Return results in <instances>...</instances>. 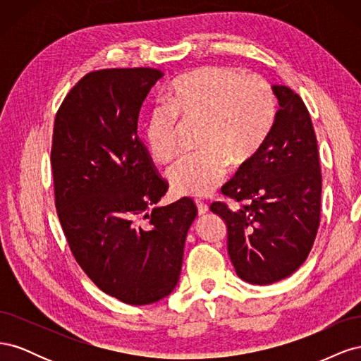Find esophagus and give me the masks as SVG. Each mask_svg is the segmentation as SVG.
<instances>
[{"instance_id":"1","label":"esophagus","mask_w":361,"mask_h":361,"mask_svg":"<svg viewBox=\"0 0 361 361\" xmlns=\"http://www.w3.org/2000/svg\"><path fill=\"white\" fill-rule=\"evenodd\" d=\"M195 206H197V214L199 215H204L207 211H209V207H207V204L203 203V202H195Z\"/></svg>"}]
</instances>
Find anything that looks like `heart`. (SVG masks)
<instances>
[{
	"mask_svg": "<svg viewBox=\"0 0 361 361\" xmlns=\"http://www.w3.org/2000/svg\"><path fill=\"white\" fill-rule=\"evenodd\" d=\"M178 118L202 123L203 152L180 158L169 169L171 191L182 197H206L226 176L227 161L244 166L267 141L276 118V97L256 75L231 68L204 66L174 80L166 106L147 116L145 140L150 157L167 162L176 150Z\"/></svg>",
	"mask_w": 361,
	"mask_h": 361,
	"instance_id": "b5f03b06",
	"label": "heart"
}]
</instances>
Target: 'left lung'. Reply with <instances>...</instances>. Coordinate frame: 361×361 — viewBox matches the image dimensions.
Returning a JSON list of instances; mask_svg holds the SVG:
<instances>
[{
    "mask_svg": "<svg viewBox=\"0 0 361 361\" xmlns=\"http://www.w3.org/2000/svg\"><path fill=\"white\" fill-rule=\"evenodd\" d=\"M271 89L280 106L271 133L221 188L241 207L211 204L227 226L236 274L251 285H271L297 271L313 247L321 215L322 176L310 114L289 87Z\"/></svg>",
    "mask_w": 361,
    "mask_h": 361,
    "instance_id": "left-lung-1",
    "label": "left lung"
}]
</instances>
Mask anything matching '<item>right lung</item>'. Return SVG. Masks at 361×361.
Here are the masks:
<instances>
[{
	"instance_id": "obj_1",
	"label": "right lung",
	"mask_w": 361,
	"mask_h": 361,
	"mask_svg": "<svg viewBox=\"0 0 361 361\" xmlns=\"http://www.w3.org/2000/svg\"><path fill=\"white\" fill-rule=\"evenodd\" d=\"M159 78L150 68L87 73L54 122V191L69 247L97 288L133 305L157 302L178 286L197 215L188 197L151 207L167 183L137 137V122Z\"/></svg>"
}]
</instances>
